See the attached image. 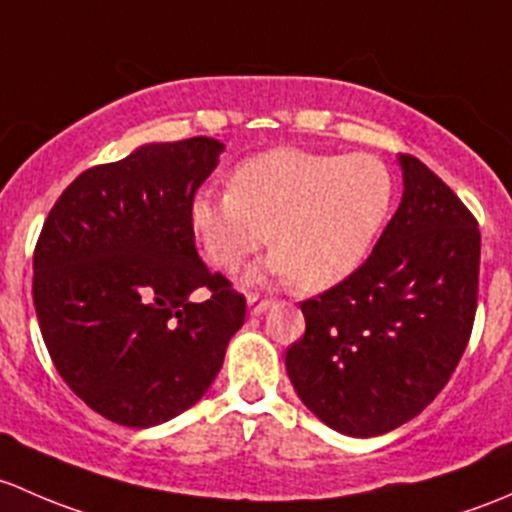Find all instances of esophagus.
<instances>
[{"mask_svg": "<svg viewBox=\"0 0 512 512\" xmlns=\"http://www.w3.org/2000/svg\"><path fill=\"white\" fill-rule=\"evenodd\" d=\"M246 303H249V313L251 315H263L268 308H271L273 300L271 298H263V295H258V293H249Z\"/></svg>", "mask_w": 512, "mask_h": 512, "instance_id": "34e87169", "label": "esophagus"}]
</instances>
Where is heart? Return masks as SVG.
<instances>
[{
	"instance_id": "obj_1",
	"label": "heart",
	"mask_w": 512,
	"mask_h": 512,
	"mask_svg": "<svg viewBox=\"0 0 512 512\" xmlns=\"http://www.w3.org/2000/svg\"><path fill=\"white\" fill-rule=\"evenodd\" d=\"M392 202V170L377 155L276 147L241 162L231 189H197L189 221L221 271H236L271 236L276 251L254 266L251 281L298 278L308 291H325L362 266Z\"/></svg>"
}]
</instances>
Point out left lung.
<instances>
[{
    "instance_id": "left-lung-1",
    "label": "left lung",
    "mask_w": 512,
    "mask_h": 512,
    "mask_svg": "<svg viewBox=\"0 0 512 512\" xmlns=\"http://www.w3.org/2000/svg\"><path fill=\"white\" fill-rule=\"evenodd\" d=\"M404 194L352 276L300 303L286 352L300 402L340 434H387L434 402L471 337L481 231L424 162L399 155Z\"/></svg>"
}]
</instances>
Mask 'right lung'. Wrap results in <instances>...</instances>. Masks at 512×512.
I'll return each instance as SVG.
<instances>
[{"label":"right lung","instance_id":"1","mask_svg":"<svg viewBox=\"0 0 512 512\" xmlns=\"http://www.w3.org/2000/svg\"><path fill=\"white\" fill-rule=\"evenodd\" d=\"M214 138L150 142L63 189L34 251V308L63 382L93 412L147 429L212 387L246 298L197 254L189 202Z\"/></svg>","mask_w":512,"mask_h":512}]
</instances>
